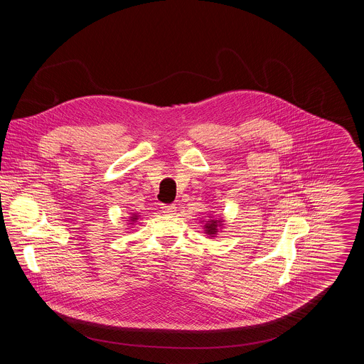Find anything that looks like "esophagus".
Masks as SVG:
<instances>
[{
	"label": "esophagus",
	"instance_id": "34e87169",
	"mask_svg": "<svg viewBox=\"0 0 364 364\" xmlns=\"http://www.w3.org/2000/svg\"><path fill=\"white\" fill-rule=\"evenodd\" d=\"M162 213H165L166 215H173L174 213H176V205H162Z\"/></svg>",
	"mask_w": 364,
	"mask_h": 364
}]
</instances>
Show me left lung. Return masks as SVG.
I'll use <instances>...</instances> for the list:
<instances>
[{
    "label": "left lung",
    "instance_id": "left-lung-1",
    "mask_svg": "<svg viewBox=\"0 0 364 364\" xmlns=\"http://www.w3.org/2000/svg\"><path fill=\"white\" fill-rule=\"evenodd\" d=\"M217 226H218V223L217 221H210L208 223V225H206V229H208V233H210V235H214L215 232H217Z\"/></svg>",
    "mask_w": 364,
    "mask_h": 364
}]
</instances>
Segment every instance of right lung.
I'll return each instance as SVG.
<instances>
[{
  "label": "right lung",
  "instance_id": "1",
  "mask_svg": "<svg viewBox=\"0 0 364 364\" xmlns=\"http://www.w3.org/2000/svg\"><path fill=\"white\" fill-rule=\"evenodd\" d=\"M135 218H136V215H135Z\"/></svg>",
  "mask_w": 364,
  "mask_h": 364
}]
</instances>
